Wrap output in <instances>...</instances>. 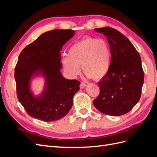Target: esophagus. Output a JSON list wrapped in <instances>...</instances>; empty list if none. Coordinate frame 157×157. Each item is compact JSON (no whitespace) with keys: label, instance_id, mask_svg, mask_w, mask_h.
<instances>
[{"label":"esophagus","instance_id":"esophagus-1","mask_svg":"<svg viewBox=\"0 0 157 157\" xmlns=\"http://www.w3.org/2000/svg\"><path fill=\"white\" fill-rule=\"evenodd\" d=\"M86 86V83H84V82H80V88H81V89H82V88H85V86Z\"/></svg>","mask_w":157,"mask_h":157}]
</instances>
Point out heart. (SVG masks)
Segmentation results:
<instances>
[{
    "instance_id": "heart-1",
    "label": "heart",
    "mask_w": 157,
    "mask_h": 157,
    "mask_svg": "<svg viewBox=\"0 0 157 157\" xmlns=\"http://www.w3.org/2000/svg\"><path fill=\"white\" fill-rule=\"evenodd\" d=\"M61 63L71 77L80 73V66L88 78L101 80L109 73L111 63V52L107 42L102 39L88 36L70 47L68 56Z\"/></svg>"
}]
</instances>
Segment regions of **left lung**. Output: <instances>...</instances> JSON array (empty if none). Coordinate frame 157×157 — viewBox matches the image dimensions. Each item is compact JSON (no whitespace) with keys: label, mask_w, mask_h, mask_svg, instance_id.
I'll list each match as a JSON object with an SVG mask.
<instances>
[{"label":"left lung","mask_w":157,"mask_h":157,"mask_svg":"<svg viewBox=\"0 0 157 157\" xmlns=\"http://www.w3.org/2000/svg\"><path fill=\"white\" fill-rule=\"evenodd\" d=\"M94 30L107 37L111 63L109 73L98 82L100 92L94 105L107 115H124L141 97L144 73L140 56L132 42L118 31L109 27Z\"/></svg>","instance_id":"1"}]
</instances>
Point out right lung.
<instances>
[{
    "mask_svg": "<svg viewBox=\"0 0 157 157\" xmlns=\"http://www.w3.org/2000/svg\"><path fill=\"white\" fill-rule=\"evenodd\" d=\"M70 29L44 33L27 46L19 56L15 67L17 96L27 114L36 119L52 122L61 119L73 106L80 82L68 80L60 72L63 46L75 35ZM41 75L45 79L43 92L35 97L30 90L32 78Z\"/></svg>",
    "mask_w": 157,
    "mask_h": 157,
    "instance_id": "1",
    "label": "right lung"
}]
</instances>
